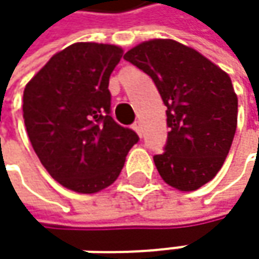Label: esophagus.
<instances>
[{"label":"esophagus","instance_id":"esophagus-1","mask_svg":"<svg viewBox=\"0 0 259 259\" xmlns=\"http://www.w3.org/2000/svg\"><path fill=\"white\" fill-rule=\"evenodd\" d=\"M133 129H135V132H136L139 136L142 135V126H141V123H139V121H135V123H133Z\"/></svg>","mask_w":259,"mask_h":259}]
</instances>
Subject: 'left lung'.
<instances>
[{
  "label": "left lung",
  "instance_id": "obj_1",
  "mask_svg": "<svg viewBox=\"0 0 259 259\" xmlns=\"http://www.w3.org/2000/svg\"><path fill=\"white\" fill-rule=\"evenodd\" d=\"M124 60L153 79L165 106L168 139L154 163L169 186L190 192L214 179L237 129L238 100L230 76L176 40L144 41Z\"/></svg>",
  "mask_w": 259,
  "mask_h": 259
}]
</instances>
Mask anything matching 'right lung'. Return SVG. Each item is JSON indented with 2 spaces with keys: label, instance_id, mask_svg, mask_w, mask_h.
I'll use <instances>...</instances> for the list:
<instances>
[{
  "label": "right lung",
  "instance_id": "add662e5",
  "mask_svg": "<svg viewBox=\"0 0 259 259\" xmlns=\"http://www.w3.org/2000/svg\"><path fill=\"white\" fill-rule=\"evenodd\" d=\"M121 54L114 45L73 43L24 91V120L35 154L54 180L79 193L112 184L139 141L111 117L108 85Z\"/></svg>",
  "mask_w": 259,
  "mask_h": 259
}]
</instances>
